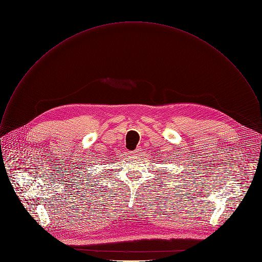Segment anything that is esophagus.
I'll return each mask as SVG.
<instances>
[{
  "mask_svg": "<svg viewBox=\"0 0 262 262\" xmlns=\"http://www.w3.org/2000/svg\"><path fill=\"white\" fill-rule=\"evenodd\" d=\"M140 150H141V149H140V148H136V149H135V150H133V151H131V152H130V154H131V155H132V156H137V155H139V152H140Z\"/></svg>",
  "mask_w": 262,
  "mask_h": 262,
  "instance_id": "1",
  "label": "esophagus"
}]
</instances>
